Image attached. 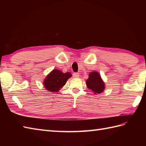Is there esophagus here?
<instances>
[{"label": "esophagus", "instance_id": "1", "mask_svg": "<svg viewBox=\"0 0 146 146\" xmlns=\"http://www.w3.org/2000/svg\"><path fill=\"white\" fill-rule=\"evenodd\" d=\"M79 75H80V74L78 73H74L73 74V76L74 77V78H78V77H79Z\"/></svg>", "mask_w": 146, "mask_h": 146}]
</instances>
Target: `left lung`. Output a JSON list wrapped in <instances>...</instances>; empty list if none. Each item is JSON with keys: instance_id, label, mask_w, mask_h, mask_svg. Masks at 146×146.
<instances>
[{"instance_id": "left-lung-1", "label": "left lung", "mask_w": 146, "mask_h": 146, "mask_svg": "<svg viewBox=\"0 0 146 146\" xmlns=\"http://www.w3.org/2000/svg\"><path fill=\"white\" fill-rule=\"evenodd\" d=\"M86 84L88 89L95 94H101L105 88V83L101 76L97 71H92L89 73L88 78L86 80Z\"/></svg>"}]
</instances>
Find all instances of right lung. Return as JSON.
Here are the masks:
<instances>
[{"label": "right lung", "mask_w": 146, "mask_h": 146, "mask_svg": "<svg viewBox=\"0 0 146 146\" xmlns=\"http://www.w3.org/2000/svg\"><path fill=\"white\" fill-rule=\"evenodd\" d=\"M71 76V74L69 72L64 73L60 70L54 69L46 76L43 81V85L47 90L57 92L63 88Z\"/></svg>", "instance_id": "right-lung-1"}]
</instances>
